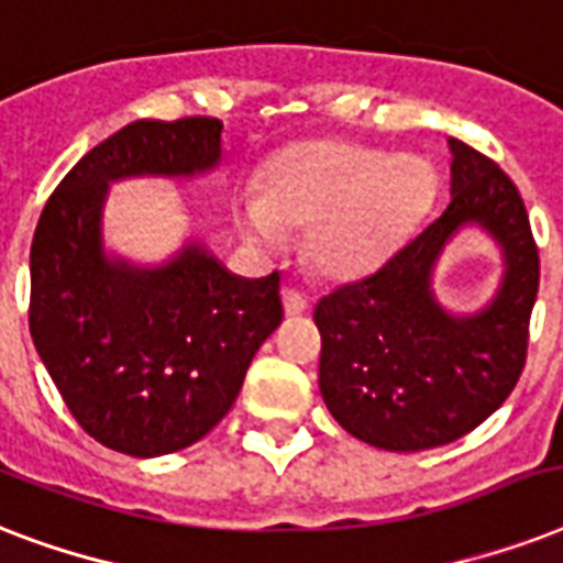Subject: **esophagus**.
<instances>
[{
	"mask_svg": "<svg viewBox=\"0 0 563 563\" xmlns=\"http://www.w3.org/2000/svg\"><path fill=\"white\" fill-rule=\"evenodd\" d=\"M309 300L303 291L298 289H283V309H286V316H300V312H307Z\"/></svg>",
	"mask_w": 563,
	"mask_h": 563,
	"instance_id": "1",
	"label": "esophagus"
}]
</instances>
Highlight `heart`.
Returning a JSON list of instances; mask_svg holds the SVG:
<instances>
[{
  "mask_svg": "<svg viewBox=\"0 0 563 563\" xmlns=\"http://www.w3.org/2000/svg\"><path fill=\"white\" fill-rule=\"evenodd\" d=\"M435 192V172L418 154L321 140L291 148L265 172L260 198H239V233L277 247L283 230H307L318 272L351 277L385 254Z\"/></svg>",
  "mask_w": 563,
  "mask_h": 563,
  "instance_id": "1",
  "label": "heart"
}]
</instances>
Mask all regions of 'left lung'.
<instances>
[{"instance_id": "8db88e82", "label": "left lung", "mask_w": 563, "mask_h": 563, "mask_svg": "<svg viewBox=\"0 0 563 563\" xmlns=\"http://www.w3.org/2000/svg\"><path fill=\"white\" fill-rule=\"evenodd\" d=\"M450 201L411 230L374 272L318 300V385L353 438L418 453L467 435L520 379L541 263L523 198L497 163L446 140ZM476 223L504 251L498 295L479 313L437 303L431 272L462 227Z\"/></svg>"}]
</instances>
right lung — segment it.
I'll return each mask as SVG.
<instances>
[{
    "instance_id": "add662e5",
    "label": "right lung",
    "mask_w": 563,
    "mask_h": 563,
    "mask_svg": "<svg viewBox=\"0 0 563 563\" xmlns=\"http://www.w3.org/2000/svg\"><path fill=\"white\" fill-rule=\"evenodd\" d=\"M221 163V122H131L75 163L31 242L29 327L81 429L154 459L201 441L239 397L260 344L280 327V274H230L192 239L163 265L110 256V184L192 178Z\"/></svg>"
}]
</instances>
